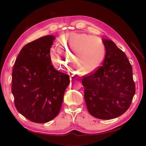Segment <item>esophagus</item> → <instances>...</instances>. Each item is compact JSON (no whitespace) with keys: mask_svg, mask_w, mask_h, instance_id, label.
Listing matches in <instances>:
<instances>
[{"mask_svg":"<svg viewBox=\"0 0 146 146\" xmlns=\"http://www.w3.org/2000/svg\"><path fill=\"white\" fill-rule=\"evenodd\" d=\"M70 80H74V79L76 78V77L74 76V75H71V76H70Z\"/></svg>","mask_w":146,"mask_h":146,"instance_id":"esophagus-1","label":"esophagus"}]
</instances>
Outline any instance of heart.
<instances>
[{
	"mask_svg": "<svg viewBox=\"0 0 146 146\" xmlns=\"http://www.w3.org/2000/svg\"><path fill=\"white\" fill-rule=\"evenodd\" d=\"M59 48H51L50 58L52 64L63 70L69 59L75 66L74 69L83 74L93 72L102 61L105 52L104 42L99 38L83 33L69 32L58 38Z\"/></svg>",
	"mask_w": 146,
	"mask_h": 146,
	"instance_id": "b5f03b06",
	"label": "heart"
}]
</instances>
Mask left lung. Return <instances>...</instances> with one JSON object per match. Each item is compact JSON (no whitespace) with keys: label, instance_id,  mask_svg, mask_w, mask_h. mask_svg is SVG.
Instances as JSON below:
<instances>
[{"label":"left lung","instance_id":"obj_1","mask_svg":"<svg viewBox=\"0 0 146 146\" xmlns=\"http://www.w3.org/2000/svg\"><path fill=\"white\" fill-rule=\"evenodd\" d=\"M105 56L102 66L83 76L88 111L100 119L119 117L129 109L135 93L132 67L126 55L112 41L103 39Z\"/></svg>","mask_w":146,"mask_h":146}]
</instances>
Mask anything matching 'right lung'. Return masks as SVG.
Listing matches in <instances>:
<instances>
[{
    "mask_svg": "<svg viewBox=\"0 0 146 146\" xmlns=\"http://www.w3.org/2000/svg\"><path fill=\"white\" fill-rule=\"evenodd\" d=\"M54 39L47 35L27 44L13 67L11 91L16 108L33 122L46 123L58 115L70 83L69 75L51 64L50 50Z\"/></svg>",
    "mask_w": 146,
    "mask_h": 146,
    "instance_id": "right-lung-1",
    "label": "right lung"
}]
</instances>
